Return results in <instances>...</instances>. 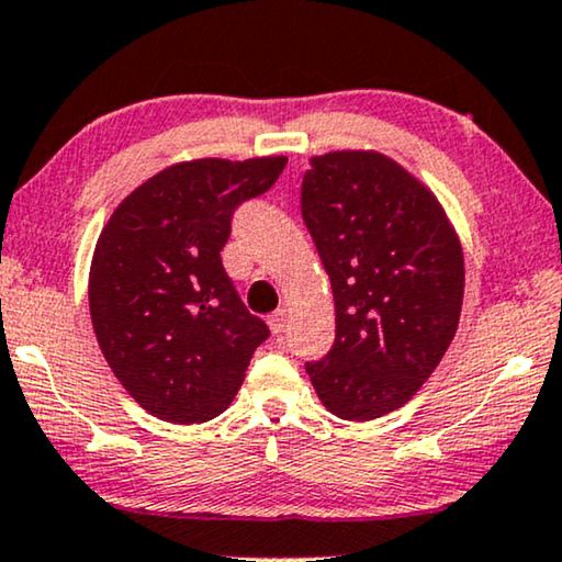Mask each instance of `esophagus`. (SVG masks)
<instances>
[{
  "mask_svg": "<svg viewBox=\"0 0 562 562\" xmlns=\"http://www.w3.org/2000/svg\"><path fill=\"white\" fill-rule=\"evenodd\" d=\"M267 324H269V331H272V334H282V331H285V326H288V311L277 308L274 313H269Z\"/></svg>",
  "mask_w": 562,
  "mask_h": 562,
  "instance_id": "esophagus-1",
  "label": "esophagus"
}]
</instances>
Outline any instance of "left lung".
Listing matches in <instances>:
<instances>
[{
    "label": "left lung",
    "mask_w": 562,
    "mask_h": 562,
    "mask_svg": "<svg viewBox=\"0 0 562 562\" xmlns=\"http://www.w3.org/2000/svg\"><path fill=\"white\" fill-rule=\"evenodd\" d=\"M301 207L336 313L334 349L305 372L334 416L372 422L414 398L450 349L460 236L422 179L368 148L311 156Z\"/></svg>",
    "instance_id": "8db88e82"
}]
</instances>
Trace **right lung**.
Returning <instances> with one entry per match:
<instances>
[{"mask_svg": "<svg viewBox=\"0 0 562 562\" xmlns=\"http://www.w3.org/2000/svg\"><path fill=\"white\" fill-rule=\"evenodd\" d=\"M288 156L190 159L123 198L97 238L89 313L131 398L175 424L223 414L269 336L221 261L231 215L277 182Z\"/></svg>", "mask_w": 562, "mask_h": 562, "instance_id": "1", "label": "right lung"}]
</instances>
